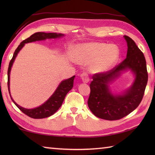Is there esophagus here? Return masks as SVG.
Returning <instances> with one entry per match:
<instances>
[{"label":"esophagus","mask_w":155,"mask_h":155,"mask_svg":"<svg viewBox=\"0 0 155 155\" xmlns=\"http://www.w3.org/2000/svg\"><path fill=\"white\" fill-rule=\"evenodd\" d=\"M81 79L83 80V83H88V82L90 80L89 77H88V74L87 73V72H83V73H82L81 74Z\"/></svg>","instance_id":"34e87169"}]
</instances>
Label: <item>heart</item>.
Segmentation results:
<instances>
[{
    "instance_id": "obj_1",
    "label": "heart",
    "mask_w": 155,
    "mask_h": 155,
    "mask_svg": "<svg viewBox=\"0 0 155 155\" xmlns=\"http://www.w3.org/2000/svg\"><path fill=\"white\" fill-rule=\"evenodd\" d=\"M120 50L117 45L104 42H90L78 45L75 50V58L82 64L92 62L91 70L95 72L108 71L117 63Z\"/></svg>"
}]
</instances>
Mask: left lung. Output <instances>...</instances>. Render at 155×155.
I'll return each mask as SVG.
<instances>
[{"instance_id": "left-lung-1", "label": "left lung", "mask_w": 155, "mask_h": 155, "mask_svg": "<svg viewBox=\"0 0 155 155\" xmlns=\"http://www.w3.org/2000/svg\"><path fill=\"white\" fill-rule=\"evenodd\" d=\"M127 42V58L111 70L93 74L90 84L91 93L88 106L95 116L108 120H119L130 114L140 103L148 81V72L144 54L132 38L124 35ZM128 68L136 74L129 90L122 95H113L108 83Z\"/></svg>"}]
</instances>
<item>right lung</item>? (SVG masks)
Returning <instances> with one entry per match:
<instances>
[{"instance_id": "right-lung-1", "label": "right lung", "mask_w": 155, "mask_h": 155, "mask_svg": "<svg viewBox=\"0 0 155 155\" xmlns=\"http://www.w3.org/2000/svg\"><path fill=\"white\" fill-rule=\"evenodd\" d=\"M63 35L62 34H57L54 33V32H50V33H46V32H36V33L32 35L30 37L27 38V39L21 42V44L18 45L17 48L16 49L12 59L9 62L8 68V92L10 94V72L11 70L12 65L13 64L15 59L16 57V55L18 54V52L21 51V49L24 47L25 43H28V42H31L37 41H42L45 40L47 38H56L58 37H61ZM75 76H73L71 78H68V79L64 80L61 82V83L59 84V86L57 88V90L55 91L54 94L48 98V101L45 102L44 104L41 105L40 107L32 108V109H27V108H25L21 106H19L18 104H16L15 102L13 101L11 96V98L13 103L15 104V105L20 110H21L23 113L27 114V116L30 117L32 118H47L51 116L53 114H54L57 112L58 108L61 107L63 101L66 97V95L70 91L72 87H73V83H74V78Z\"/></svg>"}]
</instances>
